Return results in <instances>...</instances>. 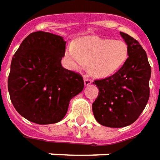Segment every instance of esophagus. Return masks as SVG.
I'll list each match as a JSON object with an SVG mask.
<instances>
[{
  "label": "esophagus",
  "instance_id": "34e87169",
  "mask_svg": "<svg viewBox=\"0 0 160 160\" xmlns=\"http://www.w3.org/2000/svg\"><path fill=\"white\" fill-rule=\"evenodd\" d=\"M83 82H84V85H85V86H88V85H90V84L92 82V81L91 79H89V78H85L83 79Z\"/></svg>",
  "mask_w": 160,
  "mask_h": 160
}]
</instances>
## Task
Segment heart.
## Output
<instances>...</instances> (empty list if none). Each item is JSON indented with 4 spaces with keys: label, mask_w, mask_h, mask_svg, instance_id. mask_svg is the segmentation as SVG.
<instances>
[{
    "label": "heart",
    "mask_w": 160,
    "mask_h": 160,
    "mask_svg": "<svg viewBox=\"0 0 160 160\" xmlns=\"http://www.w3.org/2000/svg\"><path fill=\"white\" fill-rule=\"evenodd\" d=\"M67 57L75 70H80L89 64V73L97 78H108L118 71L125 63L128 48L122 40L91 37L78 43L77 48L69 46Z\"/></svg>",
    "instance_id": "b5f03b06"
}]
</instances>
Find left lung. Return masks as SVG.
I'll list each match as a JSON object with an SVG mask.
<instances>
[{"label":"left lung","mask_w":160,"mask_h":160,"mask_svg":"<svg viewBox=\"0 0 160 160\" xmlns=\"http://www.w3.org/2000/svg\"><path fill=\"white\" fill-rule=\"evenodd\" d=\"M120 34L127 44L128 57L115 74L93 82L98 88V96L92 104L94 117L109 128L135 122L150 97L152 69L147 54L138 40L122 32Z\"/></svg>","instance_id":"left-lung-1"}]
</instances>
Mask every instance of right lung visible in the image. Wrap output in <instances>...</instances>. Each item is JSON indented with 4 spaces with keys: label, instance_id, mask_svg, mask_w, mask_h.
<instances>
[{
    "label": "right lung",
    "instance_id": "1",
    "mask_svg": "<svg viewBox=\"0 0 160 160\" xmlns=\"http://www.w3.org/2000/svg\"><path fill=\"white\" fill-rule=\"evenodd\" d=\"M66 41L46 32L28 35L14 54L8 89L14 108L37 124L62 121L71 98L81 92V75L62 66Z\"/></svg>",
    "mask_w": 160,
    "mask_h": 160
}]
</instances>
